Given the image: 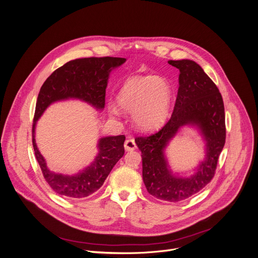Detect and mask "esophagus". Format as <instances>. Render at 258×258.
<instances>
[{"instance_id": "esophagus-1", "label": "esophagus", "mask_w": 258, "mask_h": 258, "mask_svg": "<svg viewBox=\"0 0 258 258\" xmlns=\"http://www.w3.org/2000/svg\"><path fill=\"white\" fill-rule=\"evenodd\" d=\"M124 147H125V149L127 150V151H132V150H134L135 148H136V143H135V140L132 138V137H128L127 138V140L125 141V143H124Z\"/></svg>"}]
</instances>
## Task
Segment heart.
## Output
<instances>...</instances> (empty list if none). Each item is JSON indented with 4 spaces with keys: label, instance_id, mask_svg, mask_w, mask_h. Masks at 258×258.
<instances>
[{
    "label": "heart",
    "instance_id": "b5f03b06",
    "mask_svg": "<svg viewBox=\"0 0 258 258\" xmlns=\"http://www.w3.org/2000/svg\"><path fill=\"white\" fill-rule=\"evenodd\" d=\"M171 87L168 81L157 76H134L127 79L117 94L121 110L131 112L132 122L142 131H153L164 125L171 105ZM110 112L119 115L112 105Z\"/></svg>",
    "mask_w": 258,
    "mask_h": 258
}]
</instances>
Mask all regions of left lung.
Wrapping results in <instances>:
<instances>
[{
    "instance_id": "obj_1",
    "label": "left lung",
    "mask_w": 258,
    "mask_h": 258,
    "mask_svg": "<svg viewBox=\"0 0 258 258\" xmlns=\"http://www.w3.org/2000/svg\"><path fill=\"white\" fill-rule=\"evenodd\" d=\"M168 63L180 71L174 112L159 132L136 137L135 142L141 151L147 192L161 200L179 202L199 192L215 176L226 141L225 108L219 88L197 63L185 59ZM184 125L196 126L206 141V159L189 177L174 175L164 154L169 140Z\"/></svg>"
}]
</instances>
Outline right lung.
<instances>
[{"label": "right lung", "instance_id": "right-lung-1", "mask_svg": "<svg viewBox=\"0 0 258 258\" xmlns=\"http://www.w3.org/2000/svg\"><path fill=\"white\" fill-rule=\"evenodd\" d=\"M126 62L124 58H83L72 60L50 74L42 84L32 124V144L42 175L56 193L67 198H84L97 191L117 162L124 156L125 136H107L98 140L94 161L76 175L49 171L35 142V126L46 108L53 102L80 99L96 110L105 108L106 88L113 69Z\"/></svg>", "mask_w": 258, "mask_h": 258}]
</instances>
